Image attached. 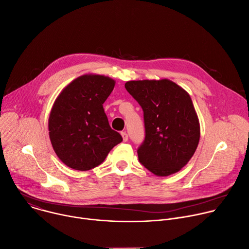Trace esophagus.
I'll return each instance as SVG.
<instances>
[{"label":"esophagus","instance_id":"esophagus-1","mask_svg":"<svg viewBox=\"0 0 249 249\" xmlns=\"http://www.w3.org/2000/svg\"><path fill=\"white\" fill-rule=\"evenodd\" d=\"M121 134H122V136H123V140H124V142H126V141H127V139H128V135H127V133H126L125 131H123Z\"/></svg>","mask_w":249,"mask_h":249}]
</instances>
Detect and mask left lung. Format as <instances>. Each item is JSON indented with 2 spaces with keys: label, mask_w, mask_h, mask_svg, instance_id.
<instances>
[{
  "label": "left lung",
  "mask_w": 249,
  "mask_h": 249,
  "mask_svg": "<svg viewBox=\"0 0 249 249\" xmlns=\"http://www.w3.org/2000/svg\"><path fill=\"white\" fill-rule=\"evenodd\" d=\"M124 87L143 110L145 139L137 149L139 162L159 177L178 172L200 138L189 94L169 79L132 80Z\"/></svg>",
  "instance_id": "8db88e82"
}]
</instances>
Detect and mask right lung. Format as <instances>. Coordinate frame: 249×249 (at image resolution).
Segmentation results:
<instances>
[{"label": "right lung", "instance_id": "right-lung-1", "mask_svg": "<svg viewBox=\"0 0 249 249\" xmlns=\"http://www.w3.org/2000/svg\"><path fill=\"white\" fill-rule=\"evenodd\" d=\"M115 84L108 76L84 74L57 97L49 116V136L57 156L68 167L91 170L123 141L111 128L103 108Z\"/></svg>", "mask_w": 249, "mask_h": 249}]
</instances>
